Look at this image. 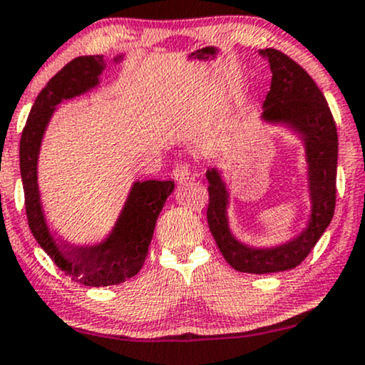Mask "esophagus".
<instances>
[{"instance_id":"obj_1","label":"esophagus","mask_w":365,"mask_h":365,"mask_svg":"<svg viewBox=\"0 0 365 365\" xmlns=\"http://www.w3.org/2000/svg\"><path fill=\"white\" fill-rule=\"evenodd\" d=\"M171 177L177 180L178 183L187 182V180L190 178V168H188V165L185 163H177L173 171H171Z\"/></svg>"}]
</instances>
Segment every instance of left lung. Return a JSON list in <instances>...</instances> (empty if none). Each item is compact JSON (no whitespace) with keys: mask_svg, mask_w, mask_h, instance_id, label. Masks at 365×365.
<instances>
[{"mask_svg":"<svg viewBox=\"0 0 365 365\" xmlns=\"http://www.w3.org/2000/svg\"><path fill=\"white\" fill-rule=\"evenodd\" d=\"M258 52L269 61L272 71L262 118L269 124L285 125L304 144L311 200L308 226L277 247L253 248L241 243L230 230V192L217 168H209L205 173L209 182L207 222L222 257L232 269L247 274H274L299 265L330 226L336 200L338 135L330 107L313 78L284 52Z\"/></svg>","mask_w":365,"mask_h":365,"instance_id":"left-lung-1","label":"left lung"}]
</instances>
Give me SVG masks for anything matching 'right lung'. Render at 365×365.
Masks as SVG:
<instances>
[{
	"instance_id": "1",
	"label": "right lung",
	"mask_w": 365,
	"mask_h": 365,
	"mask_svg": "<svg viewBox=\"0 0 365 365\" xmlns=\"http://www.w3.org/2000/svg\"><path fill=\"white\" fill-rule=\"evenodd\" d=\"M124 56L118 54L115 63ZM103 56H80L51 78L35 98L20 139V173L30 231L52 262L74 282L105 287L134 277L148 257L156 219L175 188L173 180L134 182L107 238L93 245H64L52 235L43 216L37 182L41 144L56 107L100 85Z\"/></svg>"
}]
</instances>
